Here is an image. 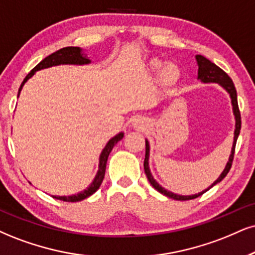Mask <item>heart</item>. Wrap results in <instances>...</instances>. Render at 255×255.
I'll return each instance as SVG.
<instances>
[{
	"label": "heart",
	"instance_id": "1",
	"mask_svg": "<svg viewBox=\"0 0 255 255\" xmlns=\"http://www.w3.org/2000/svg\"><path fill=\"white\" fill-rule=\"evenodd\" d=\"M149 70L157 73L161 70L158 75V84L163 89H171L178 84L181 79V71L174 64H166L163 66V61L158 58H153L149 62Z\"/></svg>",
	"mask_w": 255,
	"mask_h": 255
}]
</instances>
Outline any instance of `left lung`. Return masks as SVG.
<instances>
[{
  "mask_svg": "<svg viewBox=\"0 0 255 255\" xmlns=\"http://www.w3.org/2000/svg\"><path fill=\"white\" fill-rule=\"evenodd\" d=\"M196 61L197 65H199V79L202 81V83H218L221 85L224 89L227 91L231 96L232 99V105H233V112L235 116V131H234V142H233V147H232V153L229 156V161L227 162V165H226L225 170L222 171V174L220 175V177L216 180L214 183H213L208 189H206L204 191H201L199 194H195V195H190V196H183V195H177L171 193V191H168L164 188H162L157 182L153 180L151 172H150L149 169V143L147 140H145V159H144V171H145V175L149 180L150 183L157 191L159 193L165 195V196L170 197V199L174 200H178V201H187V200H193L196 199V197L201 196V195L208 191L210 188L214 187L216 183L221 182L224 178L227 176V174L231 170L232 168V163H233L234 159V152H235V145H237V139L239 137V133H240L241 130V115H240V110H239V105H238V96H237V90H235V86L232 81L229 75L226 73L225 71H222L219 66H216L215 64H213L212 61L208 60L207 58H204L203 55H196Z\"/></svg>",
  "mask_w": 255,
  "mask_h": 255,
  "instance_id": "obj_1",
  "label": "left lung"
}]
</instances>
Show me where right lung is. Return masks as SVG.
<instances>
[{"instance_id":"add662e5","label":"right lung","mask_w":255,"mask_h":255,"mask_svg":"<svg viewBox=\"0 0 255 255\" xmlns=\"http://www.w3.org/2000/svg\"><path fill=\"white\" fill-rule=\"evenodd\" d=\"M90 62L91 61L89 60V58H87L86 54H84L83 51H81L79 47H65V48L59 49V51L52 53L51 55H48L47 58L43 59L40 64H37L35 67H34L33 70L27 74V77L24 78L23 81H22L20 89H18V94H20L22 86L26 84V81L29 79V78L33 77L36 71L52 67V66H58V65H86V64H90ZM123 137H124V133L123 132L118 133L117 136L111 138V139L109 140V143L106 144V146L104 147L102 153H100V158H99V170L97 172L94 181L91 183V185L87 188V189H85L84 191H81V193L77 195H72V196H53V197L56 200L65 201V202H78V201H83L86 199V197H89L92 194L96 193V191L99 189L100 184H102V182L104 180V176H105L106 162H108V157L110 155V152L112 151L113 146H115Z\"/></svg>"}]
</instances>
